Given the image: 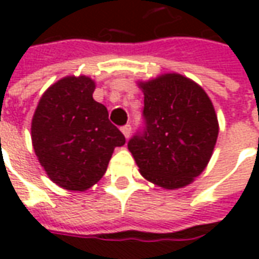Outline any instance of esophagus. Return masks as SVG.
<instances>
[{"label": "esophagus", "mask_w": 259, "mask_h": 259, "mask_svg": "<svg viewBox=\"0 0 259 259\" xmlns=\"http://www.w3.org/2000/svg\"><path fill=\"white\" fill-rule=\"evenodd\" d=\"M120 130H122V133H123L124 137L129 139L130 135H132V126H130V124H126V126H123Z\"/></svg>", "instance_id": "esophagus-1"}]
</instances>
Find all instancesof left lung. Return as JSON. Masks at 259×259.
Listing matches in <instances>:
<instances>
[{
    "label": "left lung",
    "mask_w": 259,
    "mask_h": 259,
    "mask_svg": "<svg viewBox=\"0 0 259 259\" xmlns=\"http://www.w3.org/2000/svg\"><path fill=\"white\" fill-rule=\"evenodd\" d=\"M144 94L146 132L129 141L141 176L176 190L200 176L213 154L219 133L217 112L194 80L170 72L139 80Z\"/></svg>",
    "instance_id": "1"
}]
</instances>
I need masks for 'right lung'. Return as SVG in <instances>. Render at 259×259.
<instances>
[{"label": "right lung", "mask_w": 259, "mask_h": 259, "mask_svg": "<svg viewBox=\"0 0 259 259\" xmlns=\"http://www.w3.org/2000/svg\"><path fill=\"white\" fill-rule=\"evenodd\" d=\"M96 81L65 76L42 93L31 119V144L50 180L68 191H85L107 172L124 136L93 98Z\"/></svg>", "instance_id": "add662e5"}]
</instances>
